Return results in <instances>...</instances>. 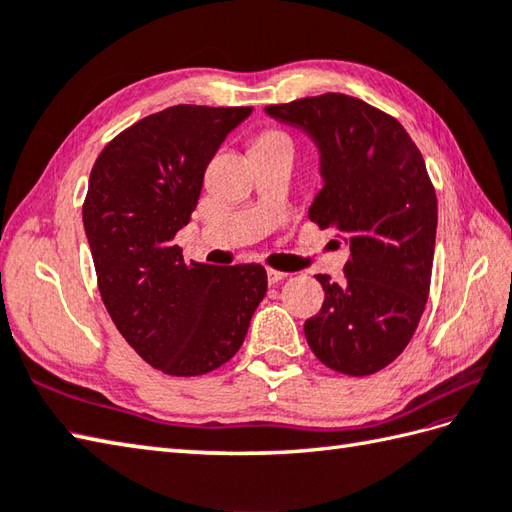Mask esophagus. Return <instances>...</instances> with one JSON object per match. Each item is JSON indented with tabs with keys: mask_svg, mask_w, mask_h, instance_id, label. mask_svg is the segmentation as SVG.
Wrapping results in <instances>:
<instances>
[{
	"mask_svg": "<svg viewBox=\"0 0 512 512\" xmlns=\"http://www.w3.org/2000/svg\"><path fill=\"white\" fill-rule=\"evenodd\" d=\"M266 275H268V284L273 286V284H279L281 279H286L288 277V273H281V270H275V268H268L266 270Z\"/></svg>",
	"mask_w": 512,
	"mask_h": 512,
	"instance_id": "obj_1",
	"label": "esophagus"
}]
</instances>
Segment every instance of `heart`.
Segmentation results:
<instances>
[{"instance_id":"obj_1","label":"heart","mask_w":512,"mask_h":512,"mask_svg":"<svg viewBox=\"0 0 512 512\" xmlns=\"http://www.w3.org/2000/svg\"><path fill=\"white\" fill-rule=\"evenodd\" d=\"M275 136H281V134H268V136H264V138H275Z\"/></svg>"}]
</instances>
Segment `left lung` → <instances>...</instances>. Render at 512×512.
Returning <instances> with one entry per match:
<instances>
[{
  "label": "left lung",
  "instance_id": "left-lung-1",
  "mask_svg": "<svg viewBox=\"0 0 512 512\" xmlns=\"http://www.w3.org/2000/svg\"><path fill=\"white\" fill-rule=\"evenodd\" d=\"M264 112L317 145L323 187L308 215L341 231L352 255L343 284L317 275L325 299L303 323L310 350L334 372L376 374L405 350L427 306L438 200L424 158L394 116L354 96Z\"/></svg>",
  "mask_w": 512,
  "mask_h": 512
}]
</instances>
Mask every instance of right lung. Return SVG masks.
<instances>
[{"mask_svg": "<svg viewBox=\"0 0 512 512\" xmlns=\"http://www.w3.org/2000/svg\"><path fill=\"white\" fill-rule=\"evenodd\" d=\"M250 112L167 107L118 134L90 173L83 226L103 303L138 356L169 376L231 361L266 295L264 266L187 264L173 244L215 151Z\"/></svg>", "mask_w": 512, "mask_h": 512, "instance_id": "right-lung-1", "label": "right lung"}]
</instances>
